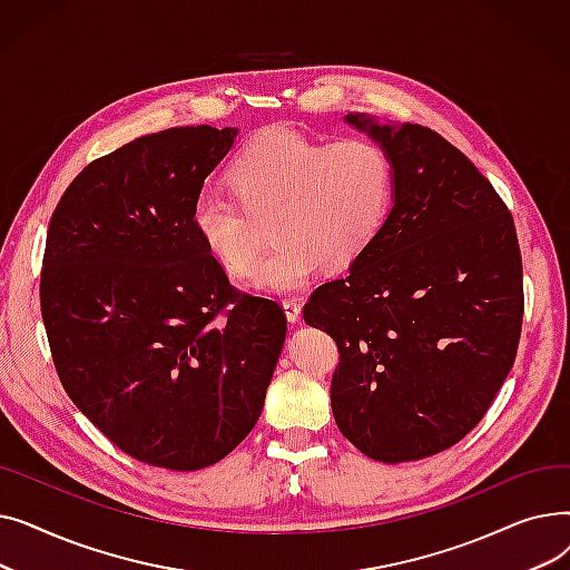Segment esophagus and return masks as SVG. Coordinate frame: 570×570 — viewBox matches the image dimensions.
I'll return each instance as SVG.
<instances>
[{
    "mask_svg": "<svg viewBox=\"0 0 570 570\" xmlns=\"http://www.w3.org/2000/svg\"><path fill=\"white\" fill-rule=\"evenodd\" d=\"M284 309H286V318L291 321V323H297L301 321V301H297V297H284Z\"/></svg>",
    "mask_w": 570,
    "mask_h": 570,
    "instance_id": "1",
    "label": "esophagus"
}]
</instances>
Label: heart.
Segmentation results:
<instances>
[{"mask_svg":"<svg viewBox=\"0 0 570 570\" xmlns=\"http://www.w3.org/2000/svg\"><path fill=\"white\" fill-rule=\"evenodd\" d=\"M237 199L203 187L191 207L200 243L228 269L258 254L254 217L269 215L275 245L252 269V284L286 293L316 269L346 267L379 237L395 200V164L374 140L325 145L277 127L249 140L230 164Z\"/></svg>","mask_w":570,"mask_h":570,"instance_id":"heart-1","label":"heart"}]
</instances>
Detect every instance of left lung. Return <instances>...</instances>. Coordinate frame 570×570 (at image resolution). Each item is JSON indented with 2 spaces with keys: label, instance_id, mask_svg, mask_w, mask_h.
Here are the masks:
<instances>
[{
  "label": "left lung",
  "instance_id": "1",
  "mask_svg": "<svg viewBox=\"0 0 570 570\" xmlns=\"http://www.w3.org/2000/svg\"><path fill=\"white\" fill-rule=\"evenodd\" d=\"M395 164V205L348 275L318 286L305 321L340 351L331 402L372 460L411 462L464 439L515 363L524 288L505 203L462 153L421 125L348 112Z\"/></svg>",
  "mask_w": 570,
  "mask_h": 570
}]
</instances>
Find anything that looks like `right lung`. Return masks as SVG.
I'll list each match as a JSON object with an SVG mask.
<instances>
[{"label":"right lung","instance_id":"obj_1","mask_svg":"<svg viewBox=\"0 0 570 570\" xmlns=\"http://www.w3.org/2000/svg\"><path fill=\"white\" fill-rule=\"evenodd\" d=\"M237 129L173 127L87 164L50 217L41 314L73 404L138 462L196 471L256 425L286 314L191 224Z\"/></svg>","mask_w":570,"mask_h":570}]
</instances>
